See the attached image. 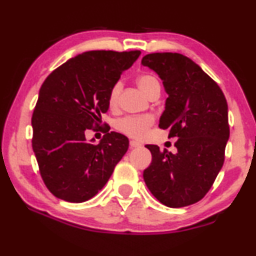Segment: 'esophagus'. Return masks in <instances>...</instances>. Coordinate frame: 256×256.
Here are the masks:
<instances>
[{
	"mask_svg": "<svg viewBox=\"0 0 256 256\" xmlns=\"http://www.w3.org/2000/svg\"><path fill=\"white\" fill-rule=\"evenodd\" d=\"M142 144L140 143V142H137V140H131L130 142V146L131 148H138V146H140Z\"/></svg>",
	"mask_w": 256,
	"mask_h": 256,
	"instance_id": "obj_1",
	"label": "esophagus"
}]
</instances>
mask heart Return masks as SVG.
<instances>
[{"label": "heart", "instance_id": "b5f03b06", "mask_svg": "<svg viewBox=\"0 0 256 256\" xmlns=\"http://www.w3.org/2000/svg\"><path fill=\"white\" fill-rule=\"evenodd\" d=\"M137 84L140 90L146 95L155 88L160 87L158 80L155 76L149 74H143L137 78ZM120 92V83H116L110 89L108 95V104L110 106H114L118 101V95ZM154 118L152 116H125V118L118 120L116 122V130L125 134L126 136L142 140L146 134L150 126L152 125Z\"/></svg>", "mask_w": 256, "mask_h": 256}]
</instances>
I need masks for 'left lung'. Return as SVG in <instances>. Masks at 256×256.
Here are the masks:
<instances>
[{"mask_svg": "<svg viewBox=\"0 0 256 256\" xmlns=\"http://www.w3.org/2000/svg\"><path fill=\"white\" fill-rule=\"evenodd\" d=\"M142 66L158 74L168 94L158 126L178 138L175 154L146 146L152 160L143 172L144 181L163 205H192L204 198L223 167L230 134L226 98L220 86L184 54H150Z\"/></svg>", "mask_w": 256, "mask_h": 256, "instance_id": "1", "label": "left lung"}]
</instances>
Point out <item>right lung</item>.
<instances>
[{
    "label": "right lung",
    "mask_w": 256,
    "mask_h": 256,
    "mask_svg": "<svg viewBox=\"0 0 256 256\" xmlns=\"http://www.w3.org/2000/svg\"><path fill=\"white\" fill-rule=\"evenodd\" d=\"M140 51H87L46 78L32 116V148L40 175L57 198L83 202L106 184L128 152L124 134L110 132L98 144L86 132L98 128L108 95Z\"/></svg>",
    "instance_id": "1"
}]
</instances>
